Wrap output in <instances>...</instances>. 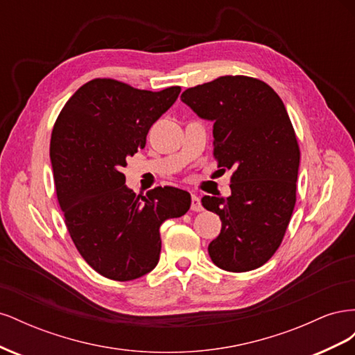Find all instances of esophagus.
<instances>
[{"instance_id": "esophagus-1", "label": "esophagus", "mask_w": 355, "mask_h": 355, "mask_svg": "<svg viewBox=\"0 0 355 355\" xmlns=\"http://www.w3.org/2000/svg\"><path fill=\"white\" fill-rule=\"evenodd\" d=\"M191 210L192 211H202V206H201V200L198 196L192 194L191 197Z\"/></svg>"}]
</instances>
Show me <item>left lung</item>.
<instances>
[{"label": "left lung", "mask_w": 355, "mask_h": 355, "mask_svg": "<svg viewBox=\"0 0 355 355\" xmlns=\"http://www.w3.org/2000/svg\"><path fill=\"white\" fill-rule=\"evenodd\" d=\"M180 99L213 121L218 166L232 168L231 196H204L222 230L209 244L220 270H256L280 247L296 202L299 145L283 101L266 83L225 75L191 87Z\"/></svg>", "instance_id": "left-lung-1"}]
</instances>
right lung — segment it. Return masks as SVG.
I'll list each match as a JSON object with an SVG mask.
<instances>
[{
	"instance_id": "obj_1",
	"label": "right lung",
	"mask_w": 355,
	"mask_h": 355,
	"mask_svg": "<svg viewBox=\"0 0 355 355\" xmlns=\"http://www.w3.org/2000/svg\"><path fill=\"white\" fill-rule=\"evenodd\" d=\"M179 93L178 85L149 92L96 78L71 96L53 127L50 159L67 228L84 261L111 280L153 271L161 223L189 210L187 191L159 187L136 196L123 173Z\"/></svg>"
}]
</instances>
